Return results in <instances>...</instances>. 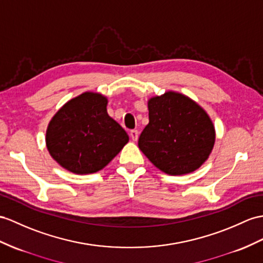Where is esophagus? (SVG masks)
Returning a JSON list of instances; mask_svg holds the SVG:
<instances>
[{
  "label": "esophagus",
  "instance_id": "obj_1",
  "mask_svg": "<svg viewBox=\"0 0 263 263\" xmlns=\"http://www.w3.org/2000/svg\"><path fill=\"white\" fill-rule=\"evenodd\" d=\"M129 135H130V137H132L133 140H137V139H138L139 133H138V130H136V129H133V130H130Z\"/></svg>",
  "mask_w": 263,
  "mask_h": 263
}]
</instances>
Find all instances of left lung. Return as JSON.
Returning <instances> with one entry per match:
<instances>
[{
    "label": "left lung",
    "mask_w": 263,
    "mask_h": 263,
    "mask_svg": "<svg viewBox=\"0 0 263 263\" xmlns=\"http://www.w3.org/2000/svg\"><path fill=\"white\" fill-rule=\"evenodd\" d=\"M149 123L138 147L158 170L184 175L200 168L215 143V129L206 111L187 96L166 91L148 100Z\"/></svg>",
    "instance_id": "8db88e82"
}]
</instances>
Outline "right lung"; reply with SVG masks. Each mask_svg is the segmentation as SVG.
<instances>
[{"instance_id":"add662e5","label":"right lung","mask_w":263,"mask_h":263,"mask_svg":"<svg viewBox=\"0 0 263 263\" xmlns=\"http://www.w3.org/2000/svg\"><path fill=\"white\" fill-rule=\"evenodd\" d=\"M108 99L87 91L69 100L50 120L47 148L54 161L74 174H91L105 167L129 137L107 112Z\"/></svg>"}]
</instances>
